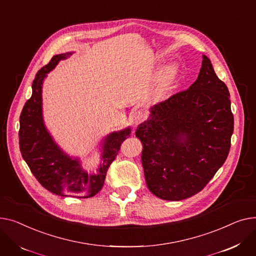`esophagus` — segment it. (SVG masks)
I'll return each instance as SVG.
<instances>
[{
  "mask_svg": "<svg viewBox=\"0 0 256 256\" xmlns=\"http://www.w3.org/2000/svg\"><path fill=\"white\" fill-rule=\"evenodd\" d=\"M132 118H133V123L135 125H138L142 122H144V120L146 118V114L144 112H142V110H138V112H135L133 114Z\"/></svg>",
  "mask_w": 256,
  "mask_h": 256,
  "instance_id": "esophagus-1",
  "label": "esophagus"
}]
</instances>
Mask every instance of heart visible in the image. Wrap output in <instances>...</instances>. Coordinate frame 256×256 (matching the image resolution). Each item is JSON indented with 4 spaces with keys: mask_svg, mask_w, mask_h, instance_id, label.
<instances>
[{
    "mask_svg": "<svg viewBox=\"0 0 256 256\" xmlns=\"http://www.w3.org/2000/svg\"><path fill=\"white\" fill-rule=\"evenodd\" d=\"M172 72H174V67L172 66H168L166 69H165L164 74H163V76H162V80H161V84L159 86V92L160 93L164 91V88H166L168 84L170 82V80L172 78Z\"/></svg>",
    "mask_w": 256,
    "mask_h": 256,
    "instance_id": "b5f03b06",
    "label": "heart"
}]
</instances>
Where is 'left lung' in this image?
<instances>
[{"mask_svg":"<svg viewBox=\"0 0 256 256\" xmlns=\"http://www.w3.org/2000/svg\"><path fill=\"white\" fill-rule=\"evenodd\" d=\"M135 135L148 190L164 200L198 193L228 158L234 132L228 88L202 54L198 80L150 108Z\"/></svg>","mask_w":256,"mask_h":256,"instance_id":"1","label":"left lung"}]
</instances>
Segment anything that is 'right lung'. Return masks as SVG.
I'll use <instances>...</instances> for the list:
<instances>
[{
    "instance_id": "obj_1",
    "label": "right lung",
    "mask_w": 256,
    "mask_h": 256,
    "mask_svg": "<svg viewBox=\"0 0 256 256\" xmlns=\"http://www.w3.org/2000/svg\"><path fill=\"white\" fill-rule=\"evenodd\" d=\"M72 54L54 56L50 62L37 72L32 84V96L26 102L20 118V148L28 166L45 189L60 196L88 198L103 187L110 165L122 142L130 136L131 128L112 132L102 140L101 163L97 174L88 172L80 158L70 157L58 146L44 124L42 86L48 73Z\"/></svg>"
}]
</instances>
